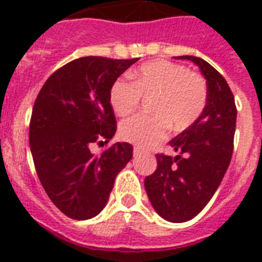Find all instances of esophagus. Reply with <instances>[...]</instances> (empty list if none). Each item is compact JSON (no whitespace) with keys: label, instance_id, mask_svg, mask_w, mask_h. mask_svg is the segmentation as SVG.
<instances>
[{"label":"esophagus","instance_id":"34e87169","mask_svg":"<svg viewBox=\"0 0 262 262\" xmlns=\"http://www.w3.org/2000/svg\"><path fill=\"white\" fill-rule=\"evenodd\" d=\"M142 155V151H140V148L139 147H135L134 148V157H139Z\"/></svg>","mask_w":262,"mask_h":262}]
</instances>
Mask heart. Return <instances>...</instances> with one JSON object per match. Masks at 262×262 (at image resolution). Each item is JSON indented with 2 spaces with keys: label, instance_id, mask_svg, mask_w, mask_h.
<instances>
[{
  "label": "heart",
  "instance_id": "b5f03b06",
  "mask_svg": "<svg viewBox=\"0 0 262 262\" xmlns=\"http://www.w3.org/2000/svg\"><path fill=\"white\" fill-rule=\"evenodd\" d=\"M134 82L115 81L110 89V105L120 117L131 114L143 97H152L154 114H140L120 124L123 140L140 147H152L163 140L169 126L182 131L202 115L207 105L205 78L186 67L166 60L149 61L133 73Z\"/></svg>",
  "mask_w": 262,
  "mask_h": 262
}]
</instances>
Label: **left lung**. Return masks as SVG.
Segmentation results:
<instances>
[{"instance_id":"obj_1","label":"left lung","mask_w":262,"mask_h":262,"mask_svg":"<svg viewBox=\"0 0 262 262\" xmlns=\"http://www.w3.org/2000/svg\"><path fill=\"white\" fill-rule=\"evenodd\" d=\"M200 67L207 82V105L195 123L169 142L177 156L157 154V169L145 177L148 198L165 221L193 219L221 185L233 152L236 105L223 76L195 56H177Z\"/></svg>"}]
</instances>
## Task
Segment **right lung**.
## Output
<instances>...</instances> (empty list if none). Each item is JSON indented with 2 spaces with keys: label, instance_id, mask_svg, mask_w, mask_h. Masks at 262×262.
<instances>
[{
  "label": "right lung",
  "instance_id": "obj_1",
  "mask_svg": "<svg viewBox=\"0 0 262 262\" xmlns=\"http://www.w3.org/2000/svg\"><path fill=\"white\" fill-rule=\"evenodd\" d=\"M138 60H72L53 72L36 97L30 120L34 165L53 205L72 219L102 211L115 177L133 159L128 143L108 145L101 155L92 154L90 145L114 136L110 89Z\"/></svg>",
  "mask_w": 262,
  "mask_h": 262
}]
</instances>
